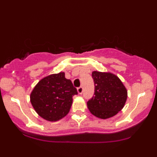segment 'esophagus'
<instances>
[{
	"instance_id": "34e87169",
	"label": "esophagus",
	"mask_w": 157,
	"mask_h": 157,
	"mask_svg": "<svg viewBox=\"0 0 157 157\" xmlns=\"http://www.w3.org/2000/svg\"><path fill=\"white\" fill-rule=\"evenodd\" d=\"M77 92H78L79 94H82V92H83V88H82V86L79 87L78 89H77Z\"/></svg>"
}]
</instances>
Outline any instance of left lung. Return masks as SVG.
<instances>
[{"label":"left lung","mask_w":157,"mask_h":157,"mask_svg":"<svg viewBox=\"0 0 157 157\" xmlns=\"http://www.w3.org/2000/svg\"><path fill=\"white\" fill-rule=\"evenodd\" d=\"M94 94L87 102L90 112L97 117L105 119L115 116L125 105L128 91L122 81L110 72H92Z\"/></svg>","instance_id":"obj_1"}]
</instances>
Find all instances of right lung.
<instances>
[{
  "label": "right lung",
  "instance_id": "1",
  "mask_svg": "<svg viewBox=\"0 0 157 157\" xmlns=\"http://www.w3.org/2000/svg\"><path fill=\"white\" fill-rule=\"evenodd\" d=\"M75 94L77 91L71 81L60 72L40 80L30 94V101L40 117L55 122L68 114Z\"/></svg>",
  "mask_w": 157,
  "mask_h": 157
}]
</instances>
